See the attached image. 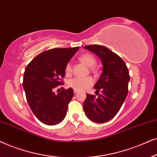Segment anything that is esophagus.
Segmentation results:
<instances>
[{"label": "esophagus", "mask_w": 157, "mask_h": 157, "mask_svg": "<svg viewBox=\"0 0 157 157\" xmlns=\"http://www.w3.org/2000/svg\"><path fill=\"white\" fill-rule=\"evenodd\" d=\"M74 93H75V94H76V93H78V91H77V90H74Z\"/></svg>", "instance_id": "obj_1"}]
</instances>
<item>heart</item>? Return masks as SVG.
Wrapping results in <instances>:
<instances>
[{
    "instance_id": "heart-1",
    "label": "heart",
    "mask_w": 157,
    "mask_h": 157,
    "mask_svg": "<svg viewBox=\"0 0 157 157\" xmlns=\"http://www.w3.org/2000/svg\"><path fill=\"white\" fill-rule=\"evenodd\" d=\"M80 60L81 62L85 64L88 67H92L96 63V59L93 55L90 54H84L80 56ZM72 71V65L70 62H68L65 66V72L67 74H70ZM94 80L91 77H76L69 80L68 85L76 90H83L87 87L91 86L93 84Z\"/></svg>"
}]
</instances>
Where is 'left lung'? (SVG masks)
Returning <instances> with one entry per match:
<instances>
[{
  "instance_id": "left-lung-1",
  "label": "left lung",
  "mask_w": 157,
  "mask_h": 157,
  "mask_svg": "<svg viewBox=\"0 0 157 157\" xmlns=\"http://www.w3.org/2000/svg\"><path fill=\"white\" fill-rule=\"evenodd\" d=\"M100 58L103 72L94 85L95 95L86 94L83 108L87 118L96 123H105L118 113L128 95L130 76L126 64L118 54L101 45L84 47Z\"/></svg>"
}]
</instances>
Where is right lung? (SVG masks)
<instances>
[{
    "label": "right lung",
    "mask_w": 157,
    "mask_h": 157,
    "mask_svg": "<svg viewBox=\"0 0 157 157\" xmlns=\"http://www.w3.org/2000/svg\"><path fill=\"white\" fill-rule=\"evenodd\" d=\"M79 48H55L43 52L25 69L23 87L27 102L43 124L53 126L65 118L74 92L72 88L63 89L56 95L54 90L62 83L66 64Z\"/></svg>",
    "instance_id": "1"
}]
</instances>
